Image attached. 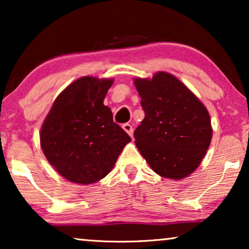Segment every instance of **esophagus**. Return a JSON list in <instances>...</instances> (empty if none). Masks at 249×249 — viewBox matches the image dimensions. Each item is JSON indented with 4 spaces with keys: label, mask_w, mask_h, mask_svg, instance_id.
Listing matches in <instances>:
<instances>
[{
    "label": "esophagus",
    "mask_w": 249,
    "mask_h": 249,
    "mask_svg": "<svg viewBox=\"0 0 249 249\" xmlns=\"http://www.w3.org/2000/svg\"><path fill=\"white\" fill-rule=\"evenodd\" d=\"M122 128H124V130L127 132V134L132 137V135H134V129H132V125L129 124H124L122 125Z\"/></svg>",
    "instance_id": "1"
}]
</instances>
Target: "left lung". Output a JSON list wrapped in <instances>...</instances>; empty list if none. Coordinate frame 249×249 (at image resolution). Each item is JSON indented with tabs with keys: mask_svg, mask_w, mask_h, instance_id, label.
Segmentation results:
<instances>
[{
	"mask_svg": "<svg viewBox=\"0 0 249 249\" xmlns=\"http://www.w3.org/2000/svg\"><path fill=\"white\" fill-rule=\"evenodd\" d=\"M145 118L134 132L135 142L153 171L183 179L198 168L212 139L209 111L178 78L156 72L136 78Z\"/></svg>",
	"mask_w": 249,
	"mask_h": 249,
	"instance_id": "left-lung-1",
	"label": "left lung"
}]
</instances>
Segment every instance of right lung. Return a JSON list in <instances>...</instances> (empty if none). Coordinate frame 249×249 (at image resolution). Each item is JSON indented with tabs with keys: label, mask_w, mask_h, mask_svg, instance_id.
<instances>
[{
	"label": "right lung",
	"mask_w": 249,
	"mask_h": 249,
	"mask_svg": "<svg viewBox=\"0 0 249 249\" xmlns=\"http://www.w3.org/2000/svg\"><path fill=\"white\" fill-rule=\"evenodd\" d=\"M113 79L81 77L54 101L40 128V146L63 178L79 185L103 179L131 138L104 105Z\"/></svg>",
	"instance_id": "obj_1"
}]
</instances>
